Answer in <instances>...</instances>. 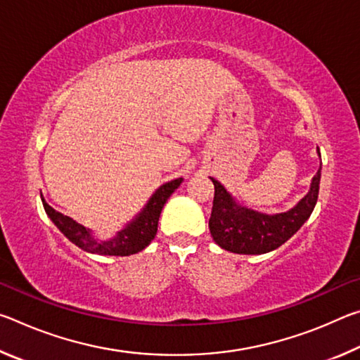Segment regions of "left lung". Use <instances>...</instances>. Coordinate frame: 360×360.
<instances>
[{
  "instance_id": "obj_1",
  "label": "left lung",
  "mask_w": 360,
  "mask_h": 360,
  "mask_svg": "<svg viewBox=\"0 0 360 360\" xmlns=\"http://www.w3.org/2000/svg\"><path fill=\"white\" fill-rule=\"evenodd\" d=\"M318 155L321 152L318 148ZM321 165L311 179L308 193L294 208L276 214H266L236 202L233 195L221 182L210 178L214 184V200L210 217L212 240L225 251L235 254H266L284 245L308 221L318 202Z\"/></svg>"
}]
</instances>
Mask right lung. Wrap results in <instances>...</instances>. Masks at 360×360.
<instances>
[{
	"label": "right lung",
	"instance_id": "add662e5",
	"mask_svg": "<svg viewBox=\"0 0 360 360\" xmlns=\"http://www.w3.org/2000/svg\"><path fill=\"white\" fill-rule=\"evenodd\" d=\"M181 182L182 178H178L158 187L152 193L149 202L144 205V208L124 229L108 240L96 238L92 230L85 229L84 225L77 224L75 219L53 210L52 206L47 205L42 195L41 200L51 221L57 225V229L62 231L66 238L75 243L77 248H81L82 251L98 255H120V257H124V255H131L143 251L155 238L162 208L165 206L169 195L181 186Z\"/></svg>",
	"mask_w": 360,
	"mask_h": 360
}]
</instances>
